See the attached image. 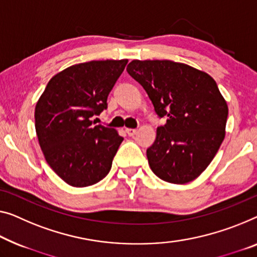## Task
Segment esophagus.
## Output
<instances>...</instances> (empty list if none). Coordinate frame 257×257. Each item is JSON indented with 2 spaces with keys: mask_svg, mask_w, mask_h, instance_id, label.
<instances>
[{
  "mask_svg": "<svg viewBox=\"0 0 257 257\" xmlns=\"http://www.w3.org/2000/svg\"><path fill=\"white\" fill-rule=\"evenodd\" d=\"M125 133H127V135H128V136L133 137V136H135V135H136L137 130H136V129H132V128H127V129H125Z\"/></svg>",
  "mask_w": 257,
  "mask_h": 257,
  "instance_id": "1",
  "label": "esophagus"
}]
</instances>
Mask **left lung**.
Segmentation results:
<instances>
[{
	"instance_id": "obj_1",
	"label": "left lung",
	"mask_w": 257,
	"mask_h": 257,
	"mask_svg": "<svg viewBox=\"0 0 257 257\" xmlns=\"http://www.w3.org/2000/svg\"><path fill=\"white\" fill-rule=\"evenodd\" d=\"M127 71L147 91L157 115L167 116L147 150L152 172L177 185L193 181L225 137L228 108L217 83L206 72L170 60H134Z\"/></svg>"
}]
</instances>
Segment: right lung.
<instances>
[{
    "label": "right lung",
    "mask_w": 257,
    "mask_h": 257,
    "mask_svg": "<svg viewBox=\"0 0 257 257\" xmlns=\"http://www.w3.org/2000/svg\"><path fill=\"white\" fill-rule=\"evenodd\" d=\"M128 60L90 61L64 69L49 80L37 102L36 132L46 162L72 187L104 179L123 137L94 125Z\"/></svg>",
    "instance_id": "1"
}]
</instances>
